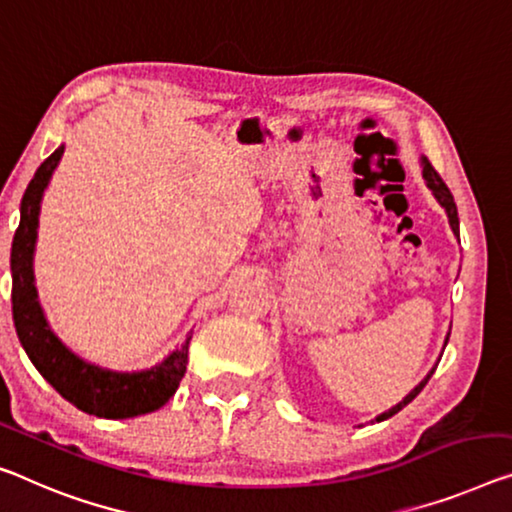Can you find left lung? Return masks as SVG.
Listing matches in <instances>:
<instances>
[{"instance_id": "obj_1", "label": "left lung", "mask_w": 512, "mask_h": 512, "mask_svg": "<svg viewBox=\"0 0 512 512\" xmlns=\"http://www.w3.org/2000/svg\"><path fill=\"white\" fill-rule=\"evenodd\" d=\"M423 178H426V183H428V187L432 190V194H435V199L444 206L446 215H448V222H451V229H453V233H455V235H458V233H460V219H458V208H455L453 194H451V190H448V187H446V183L442 180V176H439L437 171L432 169V164L426 160V157H423ZM446 341H448V338H446ZM435 368H437V366H435ZM435 368H432V371H430L426 377H423V382L416 384V387H414L410 393H407V396H405L403 400H400V403H398L396 407H391L389 412H384V414L377 416V421L389 419V416L398 414L400 410H403V407H405L407 403H412V400L421 393V389L426 387V384H428V380L432 377V373H435Z\"/></svg>"}]
</instances>
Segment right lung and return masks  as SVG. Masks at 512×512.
Returning <instances> with one entry per match:
<instances>
[{"label": "right lung", "instance_id": "add662e5", "mask_svg": "<svg viewBox=\"0 0 512 512\" xmlns=\"http://www.w3.org/2000/svg\"><path fill=\"white\" fill-rule=\"evenodd\" d=\"M61 155H64V146H59L36 169L20 203V226L15 231L11 247V302L15 332H18L22 348H25L31 364L36 366V371L77 410L102 416V419H130V416L155 412L174 396L180 380H183L192 336H187L176 352H171L160 366L151 368V371H102V368L75 357L50 332L41 306H38L34 270H31L38 210H41L43 192L50 183L52 171L57 169Z\"/></svg>", "mask_w": 512, "mask_h": 512}]
</instances>
